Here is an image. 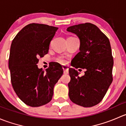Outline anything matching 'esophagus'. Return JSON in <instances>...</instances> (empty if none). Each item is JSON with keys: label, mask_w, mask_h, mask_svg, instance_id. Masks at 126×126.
Listing matches in <instances>:
<instances>
[{"label": "esophagus", "mask_w": 126, "mask_h": 126, "mask_svg": "<svg viewBox=\"0 0 126 126\" xmlns=\"http://www.w3.org/2000/svg\"><path fill=\"white\" fill-rule=\"evenodd\" d=\"M63 71H63L64 74H68V72H69V70H68V67L66 66H63Z\"/></svg>", "instance_id": "obj_1"}]
</instances>
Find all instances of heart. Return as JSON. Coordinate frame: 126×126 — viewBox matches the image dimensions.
Instances as JSON below:
<instances>
[{"instance_id": "1", "label": "heart", "mask_w": 126, "mask_h": 126, "mask_svg": "<svg viewBox=\"0 0 126 126\" xmlns=\"http://www.w3.org/2000/svg\"><path fill=\"white\" fill-rule=\"evenodd\" d=\"M57 62H59V63H61V64H64V63H66V60L65 58H64L63 57H62V56H60V57H58V58H57Z\"/></svg>"}]
</instances>
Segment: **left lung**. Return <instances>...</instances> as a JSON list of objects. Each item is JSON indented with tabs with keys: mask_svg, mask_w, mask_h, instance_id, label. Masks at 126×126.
<instances>
[{
	"mask_svg": "<svg viewBox=\"0 0 126 126\" xmlns=\"http://www.w3.org/2000/svg\"><path fill=\"white\" fill-rule=\"evenodd\" d=\"M67 31L76 34L80 41V52L72 59V66L85 69L79 77L69 69V97L72 102L91 107L101 102L113 81V58L110 41L96 25L87 22L72 25Z\"/></svg>",
	"mask_w": 126,
	"mask_h": 126,
	"instance_id": "obj_1",
	"label": "left lung"
}]
</instances>
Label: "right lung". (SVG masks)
<instances>
[{"label": "right lung", "instance_id": "add662e5", "mask_svg": "<svg viewBox=\"0 0 126 126\" xmlns=\"http://www.w3.org/2000/svg\"><path fill=\"white\" fill-rule=\"evenodd\" d=\"M57 29L46 24H28L11 43L8 62L11 84L19 98L30 107L50 102L54 86L63 75V68L58 63H50L46 71L36 65L39 57L49 52Z\"/></svg>", "mask_w": 126, "mask_h": 126}]
</instances>
